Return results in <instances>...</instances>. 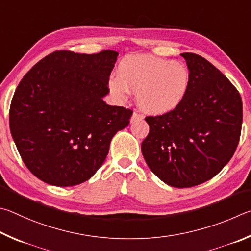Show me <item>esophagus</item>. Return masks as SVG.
Returning <instances> with one entry per match:
<instances>
[{
	"label": "esophagus",
	"instance_id": "34e87169",
	"mask_svg": "<svg viewBox=\"0 0 251 251\" xmlns=\"http://www.w3.org/2000/svg\"><path fill=\"white\" fill-rule=\"evenodd\" d=\"M142 119H143V116H141V114H139L138 112H133L132 117H131V119H130V121L134 122L137 120H142Z\"/></svg>",
	"mask_w": 251,
	"mask_h": 251
}]
</instances>
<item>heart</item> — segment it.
I'll return each instance as SVG.
<instances>
[{"mask_svg": "<svg viewBox=\"0 0 251 251\" xmlns=\"http://www.w3.org/2000/svg\"><path fill=\"white\" fill-rule=\"evenodd\" d=\"M191 76L186 66L159 57L131 55L118 66V76L109 78V89L125 100L137 92L139 107L153 116L176 109L186 97Z\"/></svg>", "mask_w": 251, "mask_h": 251, "instance_id": "b5f03b06", "label": "heart"}]
</instances>
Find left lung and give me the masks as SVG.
<instances>
[{"mask_svg":"<svg viewBox=\"0 0 251 251\" xmlns=\"http://www.w3.org/2000/svg\"><path fill=\"white\" fill-rule=\"evenodd\" d=\"M191 81L176 109L147 117L150 132L141 144L144 160L170 186H196L221 172L238 146L243 102L239 92L203 57L183 52Z\"/></svg>","mask_w":251,"mask_h":251,"instance_id":"1","label":"left lung"}]
</instances>
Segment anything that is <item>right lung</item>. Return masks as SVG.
<instances>
[{
    "mask_svg": "<svg viewBox=\"0 0 251 251\" xmlns=\"http://www.w3.org/2000/svg\"><path fill=\"white\" fill-rule=\"evenodd\" d=\"M118 52L55 51L17 86L10 129L22 160L54 186L89 179L108 155L110 142L129 125L132 111L103 101Z\"/></svg>",
    "mask_w": 251,
    "mask_h": 251,
    "instance_id": "add662e5",
    "label": "right lung"
}]
</instances>
